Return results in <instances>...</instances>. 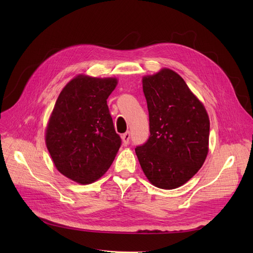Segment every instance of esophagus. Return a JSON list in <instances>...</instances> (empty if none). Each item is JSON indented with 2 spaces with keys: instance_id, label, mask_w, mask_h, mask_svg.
Segmentation results:
<instances>
[{
  "instance_id": "34e87169",
  "label": "esophagus",
  "mask_w": 253,
  "mask_h": 253,
  "mask_svg": "<svg viewBox=\"0 0 253 253\" xmlns=\"http://www.w3.org/2000/svg\"><path fill=\"white\" fill-rule=\"evenodd\" d=\"M122 140L124 142V144H128L129 140H130V132L126 131L125 133L122 135Z\"/></svg>"
}]
</instances>
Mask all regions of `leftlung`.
<instances>
[{
    "label": "left lung",
    "mask_w": 253,
    "mask_h": 253,
    "mask_svg": "<svg viewBox=\"0 0 253 253\" xmlns=\"http://www.w3.org/2000/svg\"><path fill=\"white\" fill-rule=\"evenodd\" d=\"M149 139L135 148L140 166L157 188L176 189L192 178L208 153L209 118L204 105L175 72L142 79Z\"/></svg>",
    "instance_id": "left-lung-1"
}]
</instances>
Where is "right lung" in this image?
Wrapping results in <instances>:
<instances>
[{
  "label": "right lung",
  "instance_id": "right-lung-1",
  "mask_svg": "<svg viewBox=\"0 0 253 253\" xmlns=\"http://www.w3.org/2000/svg\"><path fill=\"white\" fill-rule=\"evenodd\" d=\"M117 79L78 76L62 89L46 130L57 170L82 184L101 177L121 147L106 99Z\"/></svg>",
  "mask_w": 253,
  "mask_h": 253
}]
</instances>
